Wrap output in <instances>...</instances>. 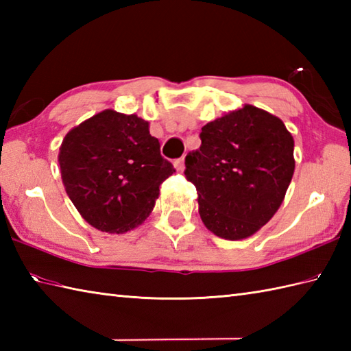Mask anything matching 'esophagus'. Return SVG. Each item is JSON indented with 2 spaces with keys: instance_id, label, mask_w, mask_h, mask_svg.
Returning a JSON list of instances; mask_svg holds the SVG:
<instances>
[{
  "instance_id": "34e87169",
  "label": "esophagus",
  "mask_w": 351,
  "mask_h": 351,
  "mask_svg": "<svg viewBox=\"0 0 351 351\" xmlns=\"http://www.w3.org/2000/svg\"><path fill=\"white\" fill-rule=\"evenodd\" d=\"M173 166H175V169H176V170L182 171V170L185 169V160H184V156H182V158H178V160H175V161H173Z\"/></svg>"
}]
</instances>
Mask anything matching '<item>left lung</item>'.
Wrapping results in <instances>:
<instances>
[{"label": "left lung", "instance_id": "left-lung-1", "mask_svg": "<svg viewBox=\"0 0 351 351\" xmlns=\"http://www.w3.org/2000/svg\"><path fill=\"white\" fill-rule=\"evenodd\" d=\"M185 156L200 219L225 240L253 235L279 210L294 173V140L279 117L253 106L206 123Z\"/></svg>", "mask_w": 351, "mask_h": 351}]
</instances>
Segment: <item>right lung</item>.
<instances>
[{
  "label": "right lung",
  "mask_w": 351,
  "mask_h": 351,
  "mask_svg": "<svg viewBox=\"0 0 351 351\" xmlns=\"http://www.w3.org/2000/svg\"><path fill=\"white\" fill-rule=\"evenodd\" d=\"M62 180L72 204L96 229L123 234L154 210L175 169L136 114L106 110L71 130L62 143Z\"/></svg>",
  "instance_id": "1"
}]
</instances>
